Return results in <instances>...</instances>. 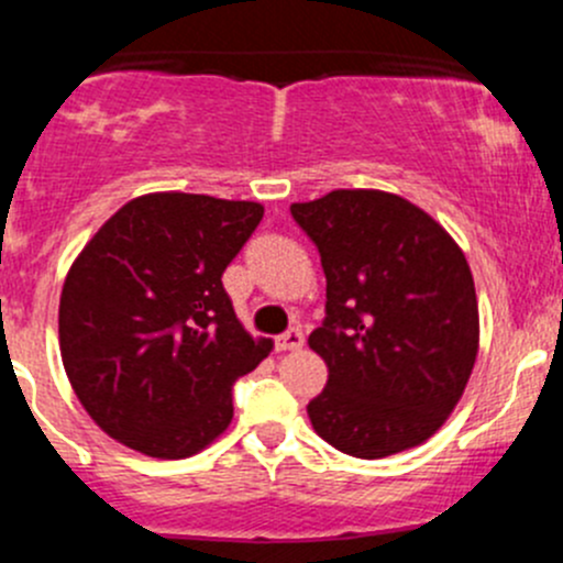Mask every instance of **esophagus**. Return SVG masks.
Here are the masks:
<instances>
[{"instance_id": "esophagus-1", "label": "esophagus", "mask_w": 563, "mask_h": 563, "mask_svg": "<svg viewBox=\"0 0 563 563\" xmlns=\"http://www.w3.org/2000/svg\"><path fill=\"white\" fill-rule=\"evenodd\" d=\"M276 347L279 350H300L303 347V331L300 328H289L284 331L279 339H276Z\"/></svg>"}]
</instances>
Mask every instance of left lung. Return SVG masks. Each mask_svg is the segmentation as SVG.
<instances>
[{
    "label": "left lung",
    "mask_w": 563,
    "mask_h": 563,
    "mask_svg": "<svg viewBox=\"0 0 563 563\" xmlns=\"http://www.w3.org/2000/svg\"><path fill=\"white\" fill-rule=\"evenodd\" d=\"M325 274V320L309 347L328 383L311 427L339 452L380 460L441 430L478 353V306L463 249L397 194L339 188L289 205Z\"/></svg>",
    "instance_id": "obj_1"
}]
</instances>
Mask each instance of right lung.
<instances>
[{
  "label": "right lung",
  "mask_w": 563,
  "mask_h": 563,
  "mask_svg": "<svg viewBox=\"0 0 563 563\" xmlns=\"http://www.w3.org/2000/svg\"><path fill=\"white\" fill-rule=\"evenodd\" d=\"M263 205L147 194L122 205L70 265L59 350L76 397L114 441L161 460L202 452L232 421V383L271 353L221 276Z\"/></svg>",
  "instance_id": "obj_1"
}]
</instances>
